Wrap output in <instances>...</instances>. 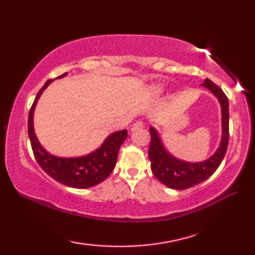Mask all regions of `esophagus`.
I'll list each match as a JSON object with an SVG mask.
<instances>
[{"label":"esophagus","mask_w":255,"mask_h":255,"mask_svg":"<svg viewBox=\"0 0 255 255\" xmlns=\"http://www.w3.org/2000/svg\"><path fill=\"white\" fill-rule=\"evenodd\" d=\"M142 127H143V123L141 121H138V122H136V123L132 125L131 131H136V130H138V129H141Z\"/></svg>","instance_id":"obj_1"}]
</instances>
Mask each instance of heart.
<instances>
[{
  "label": "heart",
  "mask_w": 255,
  "mask_h": 255,
  "mask_svg": "<svg viewBox=\"0 0 255 255\" xmlns=\"http://www.w3.org/2000/svg\"><path fill=\"white\" fill-rule=\"evenodd\" d=\"M150 90L154 94H160V93H162V91H163V86L160 84H154V85H151Z\"/></svg>",
  "instance_id": "b5f03b06"
}]
</instances>
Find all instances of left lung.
Instances as JSON below:
<instances>
[{
  "mask_svg": "<svg viewBox=\"0 0 255 255\" xmlns=\"http://www.w3.org/2000/svg\"><path fill=\"white\" fill-rule=\"evenodd\" d=\"M219 101L221 107V140L217 151L209 159L202 162H186L175 158L164 148L158 131L150 127L149 159L151 171L165 186L173 189H186L207 180L223 162L229 141V103L224 91L213 81L206 79L202 83Z\"/></svg>",
  "mask_w": 255,
  "mask_h": 255,
  "instance_id": "obj_1",
  "label": "left lung"
}]
</instances>
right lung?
<instances>
[{
    "label": "right lung",
    "instance_id": "1",
    "mask_svg": "<svg viewBox=\"0 0 255 255\" xmlns=\"http://www.w3.org/2000/svg\"><path fill=\"white\" fill-rule=\"evenodd\" d=\"M63 73L56 79L66 77ZM53 80H48L38 92L36 99L30 107L28 115V136L38 164L48 175L55 178L59 183L74 188H89L105 181L111 175L117 162L119 148L126 140L127 129L110 134L99 149L83 156L78 158H61L52 155L42 148L37 139L34 130V112L38 100L47 86Z\"/></svg>",
    "mask_w": 255,
    "mask_h": 255
}]
</instances>
